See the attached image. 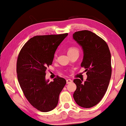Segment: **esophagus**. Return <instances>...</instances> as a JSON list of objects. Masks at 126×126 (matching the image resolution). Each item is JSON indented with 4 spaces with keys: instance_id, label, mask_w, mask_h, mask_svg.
Listing matches in <instances>:
<instances>
[{
    "instance_id": "1",
    "label": "esophagus",
    "mask_w": 126,
    "mask_h": 126,
    "mask_svg": "<svg viewBox=\"0 0 126 126\" xmlns=\"http://www.w3.org/2000/svg\"><path fill=\"white\" fill-rule=\"evenodd\" d=\"M72 82V80L71 79H66V84H70Z\"/></svg>"
}]
</instances>
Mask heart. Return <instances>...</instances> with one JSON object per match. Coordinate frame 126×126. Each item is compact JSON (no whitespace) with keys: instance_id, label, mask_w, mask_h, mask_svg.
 I'll return each instance as SVG.
<instances>
[{"instance_id":"1","label":"heart","mask_w":126,"mask_h":126,"mask_svg":"<svg viewBox=\"0 0 126 126\" xmlns=\"http://www.w3.org/2000/svg\"><path fill=\"white\" fill-rule=\"evenodd\" d=\"M78 51V49H77V48L74 47V46H71V47H69L68 48V53H72V52H73V51ZM56 55H55V58H56Z\"/></svg>"}]
</instances>
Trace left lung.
Masks as SVG:
<instances>
[{"label": "left lung", "instance_id": "obj_1", "mask_svg": "<svg viewBox=\"0 0 126 126\" xmlns=\"http://www.w3.org/2000/svg\"><path fill=\"white\" fill-rule=\"evenodd\" d=\"M73 38L83 50L81 66L87 72L85 81L76 79L73 98L79 106L92 107L99 103L107 90L111 77V53L107 43L88 30L75 32Z\"/></svg>", "mask_w": 126, "mask_h": 126}]
</instances>
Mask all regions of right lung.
Returning a JSON list of instances; mask_svg holds the SVG:
<instances>
[{"instance_id":"1","label":"right lung","mask_w":126,"mask_h":126,"mask_svg":"<svg viewBox=\"0 0 126 126\" xmlns=\"http://www.w3.org/2000/svg\"><path fill=\"white\" fill-rule=\"evenodd\" d=\"M68 35L35 36L26 43L19 54L16 73L20 87L29 103L41 112L56 107L66 83L65 79L58 76L49 82L45 79V72L52 64L58 46Z\"/></svg>"}]
</instances>
